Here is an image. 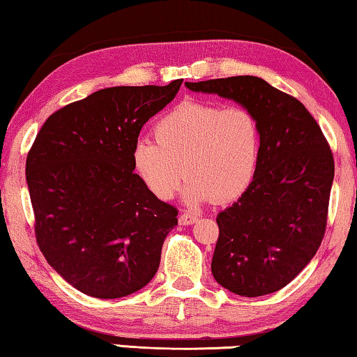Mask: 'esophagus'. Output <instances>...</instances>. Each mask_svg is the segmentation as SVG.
Instances as JSON below:
<instances>
[{
	"mask_svg": "<svg viewBox=\"0 0 357 357\" xmlns=\"http://www.w3.org/2000/svg\"><path fill=\"white\" fill-rule=\"evenodd\" d=\"M178 221H180V225L188 226V225H195L197 221V217H195V215H191V213H182L180 215Z\"/></svg>",
	"mask_w": 357,
	"mask_h": 357,
	"instance_id": "1",
	"label": "esophagus"
}]
</instances>
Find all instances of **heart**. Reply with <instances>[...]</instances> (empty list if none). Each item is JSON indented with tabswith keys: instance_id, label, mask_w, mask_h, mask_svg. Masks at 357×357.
Returning a JSON list of instances; mask_svg holds the SVG:
<instances>
[{
	"instance_id": "heart-1",
	"label": "heart",
	"mask_w": 357,
	"mask_h": 357,
	"mask_svg": "<svg viewBox=\"0 0 357 357\" xmlns=\"http://www.w3.org/2000/svg\"><path fill=\"white\" fill-rule=\"evenodd\" d=\"M155 137L137 139L132 166L151 195L169 201L185 174L191 206L231 202L247 191L258 172L261 128L248 109L183 101L160 116Z\"/></svg>"
}]
</instances>
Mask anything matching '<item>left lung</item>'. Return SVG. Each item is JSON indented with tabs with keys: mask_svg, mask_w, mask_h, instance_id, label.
<instances>
[{
	"mask_svg": "<svg viewBox=\"0 0 357 357\" xmlns=\"http://www.w3.org/2000/svg\"><path fill=\"white\" fill-rule=\"evenodd\" d=\"M248 109L261 128V156L250 188L218 213L213 278L243 297L284 288L324 237L334 158L305 106L255 75L186 82Z\"/></svg>",
	"mask_w": 357,
	"mask_h": 357,
	"instance_id": "8db88e82",
	"label": "left lung"
}]
</instances>
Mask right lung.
<instances>
[{
  "label": "right lung",
  "instance_id": "add662e5",
  "mask_svg": "<svg viewBox=\"0 0 357 357\" xmlns=\"http://www.w3.org/2000/svg\"><path fill=\"white\" fill-rule=\"evenodd\" d=\"M182 82L95 91L52 114L38 132L26 158L36 241L80 293L130 296L160 267L178 212L145 188L131 153L142 126Z\"/></svg>",
  "mask_w": 357,
  "mask_h": 357
}]
</instances>
